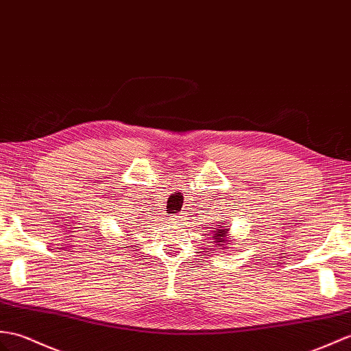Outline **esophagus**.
<instances>
[{
    "instance_id": "1",
    "label": "esophagus",
    "mask_w": 351,
    "mask_h": 351,
    "mask_svg": "<svg viewBox=\"0 0 351 351\" xmlns=\"http://www.w3.org/2000/svg\"><path fill=\"white\" fill-rule=\"evenodd\" d=\"M170 219H173V221H181L182 217H181V215H176V214H173V215H170Z\"/></svg>"
}]
</instances>
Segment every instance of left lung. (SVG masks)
Segmentation results:
<instances>
[{
    "mask_svg": "<svg viewBox=\"0 0 351 351\" xmlns=\"http://www.w3.org/2000/svg\"><path fill=\"white\" fill-rule=\"evenodd\" d=\"M227 232H229V230H227L224 226H221V227H218V229H215V230H214V236H213V238L215 239L214 242L218 243V245H219V243H221V245H224V242H226L224 238L227 236Z\"/></svg>",
    "mask_w": 351,
    "mask_h": 351,
    "instance_id": "obj_1",
    "label": "left lung"
}]
</instances>
